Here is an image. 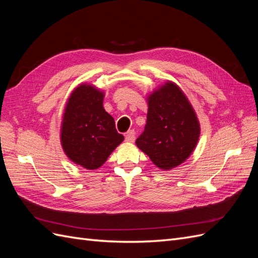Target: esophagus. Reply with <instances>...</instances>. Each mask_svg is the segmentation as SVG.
Returning <instances> with one entry per match:
<instances>
[{
  "label": "esophagus",
  "mask_w": 258,
  "mask_h": 258,
  "mask_svg": "<svg viewBox=\"0 0 258 258\" xmlns=\"http://www.w3.org/2000/svg\"><path fill=\"white\" fill-rule=\"evenodd\" d=\"M135 140H136V137H135V131L134 130L128 131L126 136H124V141H126L127 143H134Z\"/></svg>",
  "instance_id": "1"
}]
</instances>
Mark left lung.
Here are the masks:
<instances>
[{
	"instance_id": "8db88e82",
	"label": "left lung",
	"mask_w": 258,
	"mask_h": 258,
	"mask_svg": "<svg viewBox=\"0 0 258 258\" xmlns=\"http://www.w3.org/2000/svg\"><path fill=\"white\" fill-rule=\"evenodd\" d=\"M147 121L136 144L162 171L189 157L200 137V122L188 98L174 82L167 81L146 96Z\"/></svg>"
}]
</instances>
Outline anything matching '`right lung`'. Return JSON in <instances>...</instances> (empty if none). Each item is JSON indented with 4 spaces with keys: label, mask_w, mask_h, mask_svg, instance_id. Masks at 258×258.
Returning <instances> with one entry per match:
<instances>
[{
    "label": "right lung",
    "mask_w": 258,
    "mask_h": 258,
    "mask_svg": "<svg viewBox=\"0 0 258 258\" xmlns=\"http://www.w3.org/2000/svg\"><path fill=\"white\" fill-rule=\"evenodd\" d=\"M105 93L82 83L70 95L60 128V143L67 157L77 166L97 170L123 141L113 117L103 107Z\"/></svg>",
    "instance_id": "1"
}]
</instances>
